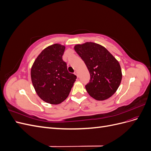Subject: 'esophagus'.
Here are the masks:
<instances>
[{
	"label": "esophagus",
	"instance_id": "esophagus-1",
	"mask_svg": "<svg viewBox=\"0 0 151 151\" xmlns=\"http://www.w3.org/2000/svg\"><path fill=\"white\" fill-rule=\"evenodd\" d=\"M74 74H75V75H76L77 77H79V75H78V72H77V71H75V72H74Z\"/></svg>",
	"mask_w": 151,
	"mask_h": 151
}]
</instances>
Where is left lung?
<instances>
[{"instance_id": "left-lung-1", "label": "left lung", "mask_w": 151, "mask_h": 151, "mask_svg": "<svg viewBox=\"0 0 151 151\" xmlns=\"http://www.w3.org/2000/svg\"><path fill=\"white\" fill-rule=\"evenodd\" d=\"M74 50L89 72L90 80L86 85L89 94L99 101L111 97L119 87L122 78L119 62L106 48L97 43L77 45Z\"/></svg>"}]
</instances>
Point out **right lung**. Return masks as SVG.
<instances>
[{
  "instance_id": "obj_1",
  "label": "right lung",
  "mask_w": 151,
  "mask_h": 151,
  "mask_svg": "<svg viewBox=\"0 0 151 151\" xmlns=\"http://www.w3.org/2000/svg\"><path fill=\"white\" fill-rule=\"evenodd\" d=\"M65 47L54 44L44 49L35 60L31 70L32 83L44 101L52 104L62 103L68 97L77 79L67 70L62 59Z\"/></svg>"
}]
</instances>
